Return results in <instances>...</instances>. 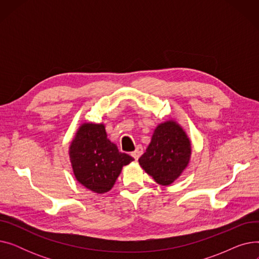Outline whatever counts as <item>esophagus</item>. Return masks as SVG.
Wrapping results in <instances>:
<instances>
[{
  "label": "esophagus",
  "instance_id": "1",
  "mask_svg": "<svg viewBox=\"0 0 259 259\" xmlns=\"http://www.w3.org/2000/svg\"><path fill=\"white\" fill-rule=\"evenodd\" d=\"M143 154V147L142 146H138L137 149L131 153V155L134 157V159H139L140 156Z\"/></svg>",
  "mask_w": 259,
  "mask_h": 259
}]
</instances>
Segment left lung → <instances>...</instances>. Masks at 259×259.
I'll use <instances>...</instances> for the list:
<instances>
[{
	"label": "left lung",
	"instance_id": "1",
	"mask_svg": "<svg viewBox=\"0 0 259 259\" xmlns=\"http://www.w3.org/2000/svg\"><path fill=\"white\" fill-rule=\"evenodd\" d=\"M191 146L184 130L169 120L154 131L151 143L139 158L142 168L161 185L172 184L188 166Z\"/></svg>",
	"mask_w": 259,
	"mask_h": 259
}]
</instances>
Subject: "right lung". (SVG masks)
<instances>
[{"instance_id": "add662e5", "label": "right lung", "mask_w": 259, "mask_h": 259, "mask_svg": "<svg viewBox=\"0 0 259 259\" xmlns=\"http://www.w3.org/2000/svg\"><path fill=\"white\" fill-rule=\"evenodd\" d=\"M134 158L121 153L107 139L104 125L84 124L70 146V160L76 180L95 193L110 190L122 166Z\"/></svg>"}]
</instances>
